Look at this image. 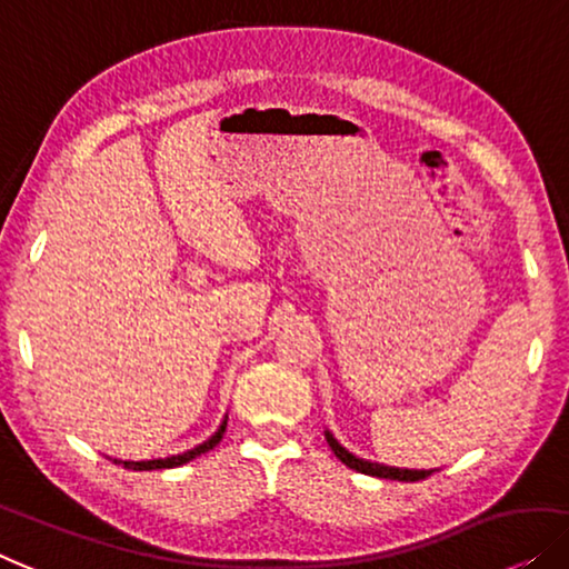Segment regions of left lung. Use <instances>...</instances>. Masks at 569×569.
Returning a JSON list of instances; mask_svg holds the SVG:
<instances>
[{
	"mask_svg": "<svg viewBox=\"0 0 569 569\" xmlns=\"http://www.w3.org/2000/svg\"><path fill=\"white\" fill-rule=\"evenodd\" d=\"M326 441H328V447L333 449V455L339 457L346 467L357 469V472H361V475H372V477H382V480H400V482H418V480H426V477L431 475V472H426V469H398V467L365 462V459L349 455V451H346L341 443L333 439V433H328V431H326Z\"/></svg>",
	"mask_w": 569,
	"mask_h": 569,
	"instance_id": "1",
	"label": "left lung"
}]
</instances>
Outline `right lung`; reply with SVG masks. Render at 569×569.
<instances>
[{
	"instance_id": "1",
	"label": "right lung",
	"mask_w": 569,
	"mask_h": 569,
	"mask_svg": "<svg viewBox=\"0 0 569 569\" xmlns=\"http://www.w3.org/2000/svg\"><path fill=\"white\" fill-rule=\"evenodd\" d=\"M223 433H226V421H223V426L218 428L216 433L210 436L208 441L200 443V447L184 451V455L167 457V459H151V462H122V465H126V469H138V472H141V469H171V467H182V465L192 462V459H197L200 455H204V451H210L212 447H216V443H218L220 439H223ZM114 465H120V459H114Z\"/></svg>"
}]
</instances>
